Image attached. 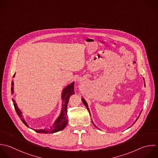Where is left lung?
<instances>
[{
  "label": "left lung",
  "mask_w": 158,
  "mask_h": 158,
  "mask_svg": "<svg viewBox=\"0 0 158 158\" xmlns=\"http://www.w3.org/2000/svg\"><path fill=\"white\" fill-rule=\"evenodd\" d=\"M82 102H83V103L85 104V106H86V107H87V109H88V112H89V109H88V104H87L86 102V101H85L83 99H82ZM136 121H135V122H136ZM93 124H94V123H93ZM94 126H96L94 124Z\"/></svg>",
  "instance_id": "8db88e82"
}]
</instances>
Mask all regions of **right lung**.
I'll return each mask as SVG.
<instances>
[{"label":"right lung","mask_w":158,"mask_h":158,"mask_svg":"<svg viewBox=\"0 0 158 158\" xmlns=\"http://www.w3.org/2000/svg\"><path fill=\"white\" fill-rule=\"evenodd\" d=\"M15 76V74L14 75L13 77ZM12 86H11V93L12 94L14 93V82L12 81ZM74 83H72L71 85H68L64 90L62 92V98L63 99V102L64 104L62 105V109L61 110V114L59 115V117H58V118L56 120V122H54V123L53 124L52 126H51V127L49 129H43V130H34L37 133H55L59 131H60L62 130H63L65 127H66V126L68 124V119H67V104L69 102V100L70 99V97L71 95L74 94ZM12 101L14 105V107L15 109L16 110L17 114H18V115L19 116V117L20 118V119L22 120V121L23 122V123L27 127H28V125H27V123H26V122L25 121V120L23 118L22 116V113L21 112L20 110L19 109V107H17V105L15 101V100L14 99H12Z\"/></svg>","instance_id":"1"}]
</instances>
